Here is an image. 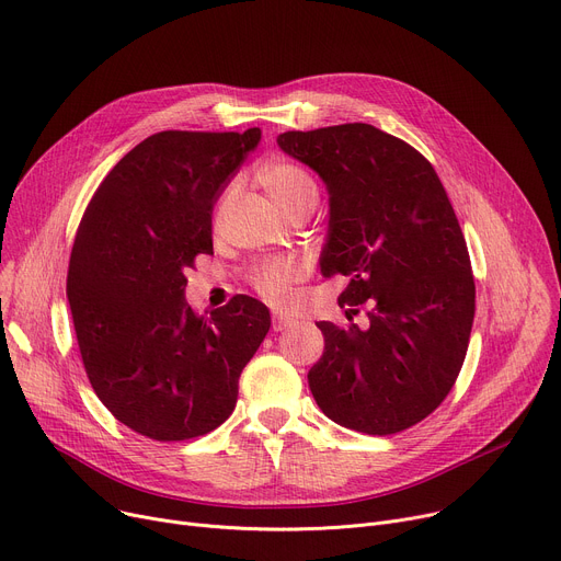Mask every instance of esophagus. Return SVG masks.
<instances>
[{
	"label": "esophagus",
	"mask_w": 561,
	"mask_h": 561,
	"mask_svg": "<svg viewBox=\"0 0 561 561\" xmlns=\"http://www.w3.org/2000/svg\"><path fill=\"white\" fill-rule=\"evenodd\" d=\"M291 323H294V319L283 317V314H274V319H272V330H274V332H283V330L291 328Z\"/></svg>",
	"instance_id": "esophagus-1"
}]
</instances>
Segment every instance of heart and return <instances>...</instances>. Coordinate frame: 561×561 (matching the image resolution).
I'll return each mask as SVG.
<instances>
[{"mask_svg": "<svg viewBox=\"0 0 561 561\" xmlns=\"http://www.w3.org/2000/svg\"><path fill=\"white\" fill-rule=\"evenodd\" d=\"M257 180H261V184L276 199V204L289 215L312 213L319 206V199H321L319 184L304 165L291 163V161H272L261 168ZM233 195H236V186L231 184L218 197V204H215V210H213L215 227L222 225ZM298 274H300V267L291 261V257H274V261H265L257 265L251 272L249 280H251V287L265 300H270V304L283 306L291 296V283L298 278Z\"/></svg>", "mask_w": 561, "mask_h": 561, "instance_id": "1", "label": "heart"}]
</instances>
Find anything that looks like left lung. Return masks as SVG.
<instances>
[{
	"mask_svg": "<svg viewBox=\"0 0 561 561\" xmlns=\"http://www.w3.org/2000/svg\"><path fill=\"white\" fill-rule=\"evenodd\" d=\"M278 146L330 193L321 274L368 328L319 321L310 391L341 426L391 436L434 413L462 368L477 308L467 242L443 182L413 146L368 123L283 133Z\"/></svg>",
	"mask_w": 561,
	"mask_h": 561,
	"instance_id": "obj_1",
	"label": "left lung"
}]
</instances>
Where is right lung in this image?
I'll list each match as a JSON object with an SVG mask.
<instances>
[{
  "instance_id": "1",
  "label": "right lung",
  "mask_w": 561,
  "mask_h": 561,
  "mask_svg": "<svg viewBox=\"0 0 561 561\" xmlns=\"http://www.w3.org/2000/svg\"><path fill=\"white\" fill-rule=\"evenodd\" d=\"M261 127L165 130L127 152L76 231L67 298L84 373L107 411L152 440H191L236 409L270 310L238 294L195 314L186 272L213 253L210 213Z\"/></svg>"
}]
</instances>
